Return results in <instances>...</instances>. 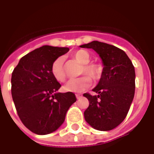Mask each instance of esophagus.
Returning <instances> with one entry per match:
<instances>
[{
	"label": "esophagus",
	"mask_w": 154,
	"mask_h": 154,
	"mask_svg": "<svg viewBox=\"0 0 154 154\" xmlns=\"http://www.w3.org/2000/svg\"><path fill=\"white\" fill-rule=\"evenodd\" d=\"M76 97H77V99H80L82 97V95L81 94H76Z\"/></svg>",
	"instance_id": "34e87169"
}]
</instances>
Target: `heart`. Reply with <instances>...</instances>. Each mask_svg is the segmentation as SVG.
<instances>
[{
	"label": "heart",
	"instance_id": "b5f03b06",
	"mask_svg": "<svg viewBox=\"0 0 154 154\" xmlns=\"http://www.w3.org/2000/svg\"><path fill=\"white\" fill-rule=\"evenodd\" d=\"M72 57L77 59L81 63H82V67L81 70V74H88L92 79L97 80L99 79L101 75V67L99 64L96 63L90 62L91 54L89 52L84 49L76 51L72 54ZM51 73L55 80L59 82H63L66 80V72L63 67V58L57 57L53 62L51 65ZM85 75L82 77L71 80L65 86L64 89L67 91L71 92H82L89 88L91 85V78Z\"/></svg>",
	"mask_w": 154,
	"mask_h": 154
}]
</instances>
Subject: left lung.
I'll return each mask as SVG.
<instances>
[{"label": "left lung", "mask_w": 154, "mask_h": 154, "mask_svg": "<svg viewBox=\"0 0 154 154\" xmlns=\"http://www.w3.org/2000/svg\"><path fill=\"white\" fill-rule=\"evenodd\" d=\"M80 47L94 49L104 64L100 82L92 90L98 95L83 94L89 100L84 112L85 119L97 130H111L125 119L132 103L135 90L134 67L125 51L111 44L92 41Z\"/></svg>", "instance_id": "obj_1"}]
</instances>
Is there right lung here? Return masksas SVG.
<instances>
[{
	"mask_svg": "<svg viewBox=\"0 0 154 154\" xmlns=\"http://www.w3.org/2000/svg\"><path fill=\"white\" fill-rule=\"evenodd\" d=\"M68 51V48L42 46L22 57L12 72L11 95L17 114L36 134L57 130L77 100L71 91L57 93L61 85L51 73L53 62Z\"/></svg>",
	"mask_w": 154,
	"mask_h": 154,
	"instance_id": "obj_1",
	"label": "right lung"
}]
</instances>
